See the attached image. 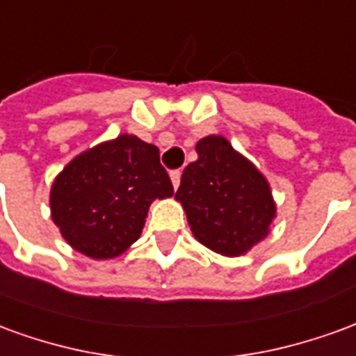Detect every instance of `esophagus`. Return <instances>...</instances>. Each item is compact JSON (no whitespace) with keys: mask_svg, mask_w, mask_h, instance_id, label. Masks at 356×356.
<instances>
[{"mask_svg":"<svg viewBox=\"0 0 356 356\" xmlns=\"http://www.w3.org/2000/svg\"><path fill=\"white\" fill-rule=\"evenodd\" d=\"M170 177H171V183H173V186L177 188V186L181 185V170H173V171H171Z\"/></svg>","mask_w":356,"mask_h":356,"instance_id":"obj_1","label":"esophagus"}]
</instances>
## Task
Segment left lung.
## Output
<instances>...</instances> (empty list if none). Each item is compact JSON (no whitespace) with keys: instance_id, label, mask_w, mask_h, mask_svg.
<instances>
[{"instance_id":"left-lung-1","label":"left lung","mask_w":356,"mask_h":356,"mask_svg":"<svg viewBox=\"0 0 356 356\" xmlns=\"http://www.w3.org/2000/svg\"><path fill=\"white\" fill-rule=\"evenodd\" d=\"M196 152L175 193L194 236L217 254H246L275 217L268 183L223 137H204Z\"/></svg>"}]
</instances>
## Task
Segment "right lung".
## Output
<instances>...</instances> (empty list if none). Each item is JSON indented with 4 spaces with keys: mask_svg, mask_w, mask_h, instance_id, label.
Listing matches in <instances>:
<instances>
[{
    "mask_svg": "<svg viewBox=\"0 0 356 356\" xmlns=\"http://www.w3.org/2000/svg\"><path fill=\"white\" fill-rule=\"evenodd\" d=\"M171 194L158 147L120 135L66 165L51 188V213L74 250L110 259L139 238L152 200Z\"/></svg>",
    "mask_w": 356,
    "mask_h": 356,
    "instance_id": "right-lung-1",
    "label": "right lung"
}]
</instances>
